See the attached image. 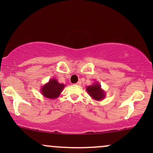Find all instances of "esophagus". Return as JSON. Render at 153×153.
I'll return each instance as SVG.
<instances>
[{
	"label": "esophagus",
	"mask_w": 153,
	"mask_h": 153,
	"mask_svg": "<svg viewBox=\"0 0 153 153\" xmlns=\"http://www.w3.org/2000/svg\"><path fill=\"white\" fill-rule=\"evenodd\" d=\"M80 84H81V82H80V81H78V82H76V83H75V85H80Z\"/></svg>",
	"instance_id": "1"
}]
</instances>
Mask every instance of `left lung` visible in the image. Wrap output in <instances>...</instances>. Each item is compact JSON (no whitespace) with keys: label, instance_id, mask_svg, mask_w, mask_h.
Segmentation results:
<instances>
[{"label":"left lung","instance_id":"1","mask_svg":"<svg viewBox=\"0 0 153 153\" xmlns=\"http://www.w3.org/2000/svg\"><path fill=\"white\" fill-rule=\"evenodd\" d=\"M86 90L91 97L95 100H102L104 98V92L101 90V85L99 83L94 84L93 85L87 87Z\"/></svg>","mask_w":153,"mask_h":153}]
</instances>
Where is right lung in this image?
<instances>
[{"instance_id": "right-lung-1", "label": "right lung", "mask_w": 153, "mask_h": 153, "mask_svg": "<svg viewBox=\"0 0 153 153\" xmlns=\"http://www.w3.org/2000/svg\"><path fill=\"white\" fill-rule=\"evenodd\" d=\"M64 87V84L59 83L56 79H52L48 83L44 85L41 91L45 97L48 99H56L60 94Z\"/></svg>"}]
</instances>
